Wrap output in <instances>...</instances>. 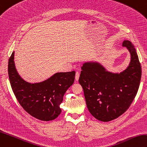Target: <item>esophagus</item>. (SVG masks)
<instances>
[{
  "label": "esophagus",
  "mask_w": 147,
  "mask_h": 147,
  "mask_svg": "<svg viewBox=\"0 0 147 147\" xmlns=\"http://www.w3.org/2000/svg\"><path fill=\"white\" fill-rule=\"evenodd\" d=\"M79 78H80V73L79 72H76V76H75V80H76V81H78L79 80Z\"/></svg>",
  "instance_id": "34e87169"
}]
</instances>
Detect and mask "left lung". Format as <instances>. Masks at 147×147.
Masks as SVG:
<instances>
[{
  "label": "left lung",
  "mask_w": 147,
  "mask_h": 147,
  "mask_svg": "<svg viewBox=\"0 0 147 147\" xmlns=\"http://www.w3.org/2000/svg\"><path fill=\"white\" fill-rule=\"evenodd\" d=\"M130 53V62L122 72L112 73L96 62L81 67L79 83L88 110L97 120L107 122L121 116L131 104L138 90L142 68L135 47L129 40L122 44Z\"/></svg>",
  "instance_id": "8db88e82"
}]
</instances>
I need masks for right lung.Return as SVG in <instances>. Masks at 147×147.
Wrapping results in <instances>:
<instances>
[{
  "label": "right lung",
  "instance_id": "add662e5",
  "mask_svg": "<svg viewBox=\"0 0 147 147\" xmlns=\"http://www.w3.org/2000/svg\"><path fill=\"white\" fill-rule=\"evenodd\" d=\"M8 74L12 91L20 105L29 115L42 121L53 120L60 115L64 94L75 78L73 71L56 73L40 83L27 82L17 71L14 51L9 60Z\"/></svg>",
  "mask_w": 147,
  "mask_h": 147
}]
</instances>
